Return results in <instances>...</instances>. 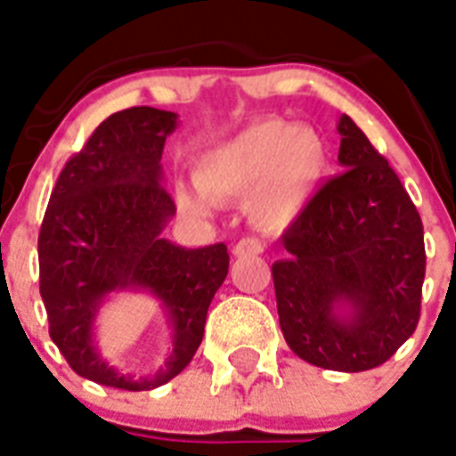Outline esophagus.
<instances>
[{"label": "esophagus", "mask_w": 456, "mask_h": 456, "mask_svg": "<svg viewBox=\"0 0 456 456\" xmlns=\"http://www.w3.org/2000/svg\"><path fill=\"white\" fill-rule=\"evenodd\" d=\"M234 257H250V255L262 253V243L257 239H240L234 248H232Z\"/></svg>", "instance_id": "esophagus-1"}]
</instances>
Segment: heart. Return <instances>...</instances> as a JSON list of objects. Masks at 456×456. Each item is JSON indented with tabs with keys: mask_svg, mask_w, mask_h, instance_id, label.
I'll return each mask as SVG.
<instances>
[{
	"mask_svg": "<svg viewBox=\"0 0 456 456\" xmlns=\"http://www.w3.org/2000/svg\"><path fill=\"white\" fill-rule=\"evenodd\" d=\"M328 147L314 128L255 121L196 159V190L177 187V208L206 217L213 203L248 199V217L262 232H283L312 203L328 175Z\"/></svg>",
	"mask_w": 456,
	"mask_h": 456,
	"instance_id": "obj_1",
	"label": "heart"
}]
</instances>
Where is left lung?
<instances>
[{
    "label": "left lung",
    "instance_id": "left-lung-1",
    "mask_svg": "<svg viewBox=\"0 0 456 456\" xmlns=\"http://www.w3.org/2000/svg\"><path fill=\"white\" fill-rule=\"evenodd\" d=\"M339 166L283 234L272 265L279 323L302 361L362 372L394 356L419 321L424 227L394 168L342 114Z\"/></svg>",
    "mask_w": 456,
    "mask_h": 456
}]
</instances>
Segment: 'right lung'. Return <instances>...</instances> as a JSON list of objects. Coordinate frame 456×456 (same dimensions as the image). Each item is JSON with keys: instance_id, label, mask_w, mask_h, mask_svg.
Segmentation results:
<instances>
[{"instance_id": "obj_1", "label": "right lung", "mask_w": 456, "mask_h": 456, "mask_svg": "<svg viewBox=\"0 0 456 456\" xmlns=\"http://www.w3.org/2000/svg\"><path fill=\"white\" fill-rule=\"evenodd\" d=\"M177 114L131 107L107 117L62 168L39 232V292L48 332L77 375L147 391L180 375L203 339L206 314L227 279L224 243L177 246L164 236L175 203L164 187L166 138ZM150 294L165 309L171 349L154 376L121 373L97 349L102 306L117 294Z\"/></svg>"}]
</instances>
